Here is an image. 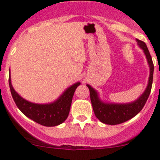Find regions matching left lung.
Instances as JSON below:
<instances>
[{"label": "left lung", "mask_w": 160, "mask_h": 160, "mask_svg": "<svg viewBox=\"0 0 160 160\" xmlns=\"http://www.w3.org/2000/svg\"><path fill=\"white\" fill-rule=\"evenodd\" d=\"M137 42L140 47L144 50L146 58L148 59L149 67H150V76H149L148 87L145 92L137 100L127 104L104 103L99 100L96 91L94 90L90 85H87L90 91L91 102H92V107H93L94 113L97 118L102 123L114 125L123 123V122L132 118L142 110L147 102V99L148 98L151 90H152V81H153L154 65H153L152 57H151L145 42L139 39H137Z\"/></svg>", "instance_id": "8db88e82"}]
</instances>
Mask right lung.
Returning a JSON list of instances; mask_svg holds the SVG:
<instances>
[{
  "instance_id": "1",
  "label": "right lung",
  "mask_w": 160,
  "mask_h": 160,
  "mask_svg": "<svg viewBox=\"0 0 160 160\" xmlns=\"http://www.w3.org/2000/svg\"><path fill=\"white\" fill-rule=\"evenodd\" d=\"M8 83L12 96L20 111L34 122L49 127L56 126L66 120L69 114L74 92L80 84V82L74 83L53 103L36 104L25 100L15 92L12 86L10 75Z\"/></svg>"
}]
</instances>
